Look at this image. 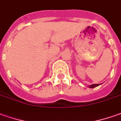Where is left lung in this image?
<instances>
[{
	"label": "left lung",
	"mask_w": 121,
	"mask_h": 121,
	"mask_svg": "<svg viewBox=\"0 0 121 121\" xmlns=\"http://www.w3.org/2000/svg\"><path fill=\"white\" fill-rule=\"evenodd\" d=\"M99 85V84H92V85H91V86H90L89 87H90V88H94V87H97V86H98Z\"/></svg>",
	"instance_id": "8db88e82"
}]
</instances>
